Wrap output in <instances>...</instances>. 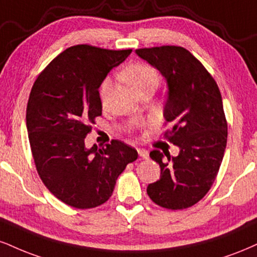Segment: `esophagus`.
I'll return each mask as SVG.
<instances>
[{
  "label": "esophagus",
  "instance_id": "1",
  "mask_svg": "<svg viewBox=\"0 0 257 257\" xmlns=\"http://www.w3.org/2000/svg\"><path fill=\"white\" fill-rule=\"evenodd\" d=\"M138 153H139V156H140V158H142V159L148 158V152L146 150H144V148H139Z\"/></svg>",
  "mask_w": 257,
  "mask_h": 257
}]
</instances>
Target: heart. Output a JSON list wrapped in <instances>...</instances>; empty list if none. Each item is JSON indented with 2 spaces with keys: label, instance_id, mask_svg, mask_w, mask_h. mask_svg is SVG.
I'll use <instances>...</instances> for the list:
<instances>
[{
  "label": "heart",
  "instance_id": "heart-1",
  "mask_svg": "<svg viewBox=\"0 0 257 257\" xmlns=\"http://www.w3.org/2000/svg\"><path fill=\"white\" fill-rule=\"evenodd\" d=\"M125 81H128L134 87L138 93L145 91V89L153 88L156 89L157 86L159 85L160 75L156 68L150 66L147 63H134L124 69L120 74ZM110 88V82L106 81L103 86L101 91V99L105 100L106 92Z\"/></svg>",
  "mask_w": 257,
  "mask_h": 257
}]
</instances>
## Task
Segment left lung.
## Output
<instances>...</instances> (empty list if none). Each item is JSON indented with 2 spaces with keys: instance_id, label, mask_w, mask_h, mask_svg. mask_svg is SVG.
<instances>
[{
  "instance_id": "1",
  "label": "left lung",
  "mask_w": 257,
  "mask_h": 257,
  "mask_svg": "<svg viewBox=\"0 0 257 257\" xmlns=\"http://www.w3.org/2000/svg\"><path fill=\"white\" fill-rule=\"evenodd\" d=\"M137 54L156 67L168 82L164 107V137L179 147L177 157L153 150L150 157L160 166V178L147 187L154 203L184 209L208 193L222 162L227 122L219 87L203 64L182 46L138 49Z\"/></svg>"
}]
</instances>
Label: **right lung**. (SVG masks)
I'll return each instance as SVG.
<instances>
[{
	"label": "right lung",
	"instance_id": "right-lung-1",
	"mask_svg": "<svg viewBox=\"0 0 257 257\" xmlns=\"http://www.w3.org/2000/svg\"><path fill=\"white\" fill-rule=\"evenodd\" d=\"M131 52L72 46L45 67L31 89L26 125L37 172L52 195L74 208L106 202L118 176L138 159L137 150L119 140L85 146L101 116L99 87Z\"/></svg>",
	"mask_w": 257,
	"mask_h": 257
}]
</instances>
